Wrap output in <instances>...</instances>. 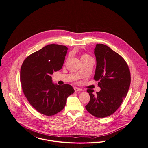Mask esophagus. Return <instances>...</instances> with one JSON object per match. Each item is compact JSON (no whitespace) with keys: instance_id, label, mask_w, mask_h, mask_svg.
<instances>
[{"instance_id":"34e87169","label":"esophagus","mask_w":148,"mask_h":148,"mask_svg":"<svg viewBox=\"0 0 148 148\" xmlns=\"http://www.w3.org/2000/svg\"><path fill=\"white\" fill-rule=\"evenodd\" d=\"M74 90L75 91V92H77V91H82V89L77 88V87H75L74 88Z\"/></svg>"}]
</instances>
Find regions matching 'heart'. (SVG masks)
Wrapping results in <instances>:
<instances>
[{"mask_svg":"<svg viewBox=\"0 0 148 148\" xmlns=\"http://www.w3.org/2000/svg\"><path fill=\"white\" fill-rule=\"evenodd\" d=\"M91 58H92V57L90 56H89V54H84L81 56L80 59H81V60H84V59H91Z\"/></svg>","mask_w":148,"mask_h":148,"instance_id":"heart-1","label":"heart"}]
</instances>
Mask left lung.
I'll return each mask as SVG.
<instances>
[{"mask_svg": "<svg viewBox=\"0 0 148 148\" xmlns=\"http://www.w3.org/2000/svg\"><path fill=\"white\" fill-rule=\"evenodd\" d=\"M97 66L94 79L99 81L100 91L87 90L90 97L85 106L89 113L98 118L114 113L126 97L131 83V75L125 59L108 46L97 44L94 49Z\"/></svg>", "mask_w": 148, "mask_h": 148, "instance_id": "8db88e82", "label": "left lung"}]
</instances>
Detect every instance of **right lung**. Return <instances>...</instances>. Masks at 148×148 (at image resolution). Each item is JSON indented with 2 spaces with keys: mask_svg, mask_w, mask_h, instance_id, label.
Segmentation results:
<instances>
[{
  "mask_svg": "<svg viewBox=\"0 0 148 148\" xmlns=\"http://www.w3.org/2000/svg\"><path fill=\"white\" fill-rule=\"evenodd\" d=\"M68 48L50 44L31 54L23 61L20 81L30 104L45 116L57 114L64 108L67 99L75 91L72 86L54 84L50 76L62 69Z\"/></svg>",
  "mask_w": 148,
  "mask_h": 148,
  "instance_id": "obj_1",
  "label": "right lung"
}]
</instances>
